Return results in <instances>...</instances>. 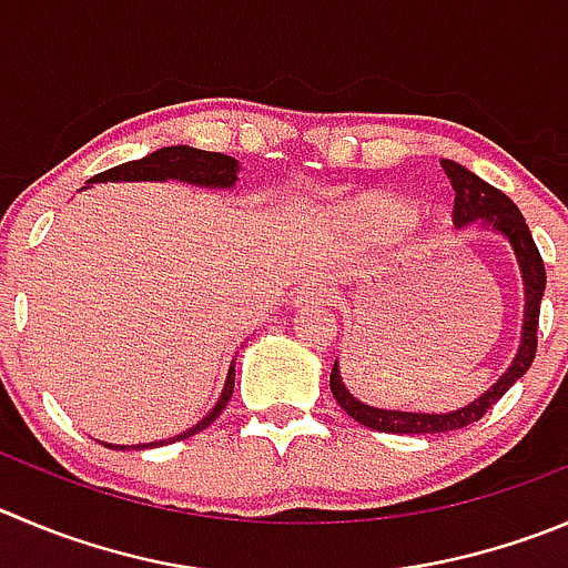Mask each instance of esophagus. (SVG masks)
Here are the masks:
<instances>
[{"mask_svg":"<svg viewBox=\"0 0 568 568\" xmlns=\"http://www.w3.org/2000/svg\"><path fill=\"white\" fill-rule=\"evenodd\" d=\"M327 296L331 294H327V288H322V285H302V288H296L294 294H291V308H316V305H325Z\"/></svg>","mask_w":568,"mask_h":568,"instance_id":"34e87169","label":"esophagus"}]
</instances>
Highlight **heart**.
<instances>
[{"label":"heart","mask_w":568,"mask_h":568,"mask_svg":"<svg viewBox=\"0 0 568 568\" xmlns=\"http://www.w3.org/2000/svg\"><path fill=\"white\" fill-rule=\"evenodd\" d=\"M415 204L400 195L381 193V190L356 195L342 210L344 224L367 241H392L415 221Z\"/></svg>","instance_id":"1"}]
</instances>
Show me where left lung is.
<instances>
[{"label":"left lung","instance_id":"obj_1","mask_svg":"<svg viewBox=\"0 0 568 568\" xmlns=\"http://www.w3.org/2000/svg\"><path fill=\"white\" fill-rule=\"evenodd\" d=\"M443 171L452 179V187L457 190L454 199V224L463 230H485L496 232L510 243L513 254H516L518 272H521L524 285V320H521V338H518V349L513 356L510 367L499 375V381L490 389L481 392L476 400L459 406L454 412H406V409H378L369 406L358 397L349 395V389L342 381V369L338 362L331 369V392L336 397V404L347 412L349 417L362 426L375 428V432L389 434H445L457 432V428L470 426L479 420L487 409H490L518 378L529 369L535 358V347H538V314L540 300H544V288H547V272H544V260H540L538 246L532 241L527 221L518 212V206L507 199L501 190L493 184L481 182L476 173L463 168L459 162L445 159Z\"/></svg>","mask_w":568,"mask_h":568}]
</instances>
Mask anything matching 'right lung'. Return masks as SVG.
Wrapping results in <instances>:
<instances>
[{
  "instance_id": "right-lung-1",
  "label": "right lung",
  "mask_w": 568,
  "mask_h": 568,
  "mask_svg": "<svg viewBox=\"0 0 568 568\" xmlns=\"http://www.w3.org/2000/svg\"><path fill=\"white\" fill-rule=\"evenodd\" d=\"M237 173H241V164H237L235 156H226V153H212V151H199V148L190 145H171V148H159V151L148 153V156L134 159V162L116 164L111 171L98 173V176L89 179L87 184L98 182H184L193 184V187H210V190H232L237 182ZM232 389H235V362L230 364V373H226L224 389H221L219 400L195 423L187 432L176 434V437L159 439V443H140V445H111L103 443L105 448H156L162 443H176V439H187L193 434L204 432L221 412L230 404Z\"/></svg>"
}]
</instances>
